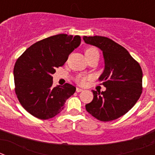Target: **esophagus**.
Segmentation results:
<instances>
[{"instance_id":"1","label":"esophagus","mask_w":155,"mask_h":155,"mask_svg":"<svg viewBox=\"0 0 155 155\" xmlns=\"http://www.w3.org/2000/svg\"><path fill=\"white\" fill-rule=\"evenodd\" d=\"M76 91H77V92H81V91H83V90H82L81 88L77 87V88H76Z\"/></svg>"}]
</instances>
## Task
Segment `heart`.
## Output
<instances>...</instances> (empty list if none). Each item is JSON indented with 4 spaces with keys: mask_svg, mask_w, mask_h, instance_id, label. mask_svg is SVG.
Listing matches in <instances>:
<instances>
[{
    "mask_svg": "<svg viewBox=\"0 0 155 155\" xmlns=\"http://www.w3.org/2000/svg\"><path fill=\"white\" fill-rule=\"evenodd\" d=\"M94 55L99 56V53H98V51L96 48L89 47L87 48V50H85L86 58H88V57H91ZM88 78H89V77L85 76V75L83 74H79L78 75V76H76V78H75V81H76L78 84H81V85H84V84H86V81H87V80Z\"/></svg>",
    "mask_w": 155,
    "mask_h": 155,
    "instance_id": "heart-1",
    "label": "heart"
}]
</instances>
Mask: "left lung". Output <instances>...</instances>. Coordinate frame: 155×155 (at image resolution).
Here are the masks:
<instances>
[{
    "label": "left lung",
    "instance_id": "left-lung-1",
    "mask_svg": "<svg viewBox=\"0 0 155 155\" xmlns=\"http://www.w3.org/2000/svg\"><path fill=\"white\" fill-rule=\"evenodd\" d=\"M87 44L102 51L105 69L99 81L106 90H93L94 98L85 105L94 118L103 122L120 118L130 110L142 93L143 72L138 62L125 48L104 36H84Z\"/></svg>",
    "mask_w": 155,
    "mask_h": 155
}]
</instances>
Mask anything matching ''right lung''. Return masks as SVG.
<instances>
[{"label": "right lung", "mask_w": 155, "mask_h": 155, "mask_svg": "<svg viewBox=\"0 0 155 155\" xmlns=\"http://www.w3.org/2000/svg\"><path fill=\"white\" fill-rule=\"evenodd\" d=\"M81 40L79 35H53L31 45L18 58L14 68L15 89L19 102L30 114L40 120L53 118L75 92L76 87L68 83L53 87V74Z\"/></svg>", "instance_id": "obj_1"}]
</instances>
